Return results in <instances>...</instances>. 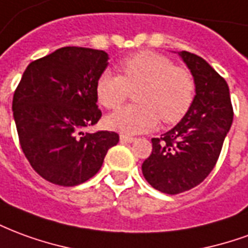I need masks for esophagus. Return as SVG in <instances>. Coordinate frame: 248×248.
<instances>
[{"label":"esophagus","mask_w":248,"mask_h":248,"mask_svg":"<svg viewBox=\"0 0 248 248\" xmlns=\"http://www.w3.org/2000/svg\"><path fill=\"white\" fill-rule=\"evenodd\" d=\"M119 140H121V142H124V143H133L135 140V138H133V137H129V135H121L119 137Z\"/></svg>","instance_id":"obj_1"}]
</instances>
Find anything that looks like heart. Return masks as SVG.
Here are the masks:
<instances>
[{"mask_svg": "<svg viewBox=\"0 0 248 248\" xmlns=\"http://www.w3.org/2000/svg\"><path fill=\"white\" fill-rule=\"evenodd\" d=\"M122 76L103 71L95 93L103 108L117 110L131 92L137 94V106H127L108 115L110 129L124 134H140L155 129L159 118L175 124L186 115L195 97L191 73L178 67L167 57L154 51H140L119 63Z\"/></svg>", "mask_w": 248, "mask_h": 248, "instance_id": "1", "label": "heart"}]
</instances>
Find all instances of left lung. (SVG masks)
Masks as SVG:
<instances>
[{"instance_id":"left-lung-1","label":"left lung","mask_w":248,"mask_h":248,"mask_svg":"<svg viewBox=\"0 0 248 248\" xmlns=\"http://www.w3.org/2000/svg\"><path fill=\"white\" fill-rule=\"evenodd\" d=\"M195 82V97L171 130L153 138V151L142 172L155 190L179 194L202 183L215 163L232 124L227 82L201 57L179 51Z\"/></svg>"}]
</instances>
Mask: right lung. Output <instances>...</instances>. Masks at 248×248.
I'll return each mask as SVG.
<instances>
[{
    "label": "right lung",
    "mask_w": 248,
    "mask_h": 248,
    "mask_svg": "<svg viewBox=\"0 0 248 248\" xmlns=\"http://www.w3.org/2000/svg\"><path fill=\"white\" fill-rule=\"evenodd\" d=\"M106 51L66 46L30 63L13 97L19 143L31 167L46 181L77 186L94 177L114 131L83 134L101 118L95 85L108 65Z\"/></svg>",
    "instance_id": "1"
}]
</instances>
